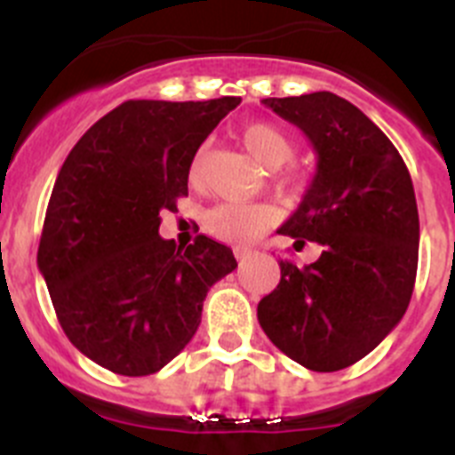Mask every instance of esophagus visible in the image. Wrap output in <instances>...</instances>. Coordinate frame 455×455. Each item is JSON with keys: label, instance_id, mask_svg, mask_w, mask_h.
<instances>
[{"label": "esophagus", "instance_id": "1", "mask_svg": "<svg viewBox=\"0 0 455 455\" xmlns=\"http://www.w3.org/2000/svg\"><path fill=\"white\" fill-rule=\"evenodd\" d=\"M251 255H252L251 248H235V257L239 259V262H246Z\"/></svg>", "mask_w": 455, "mask_h": 455}]
</instances>
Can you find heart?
Masks as SVG:
<instances>
[{
    "label": "heart",
    "mask_w": 455,
    "mask_h": 455,
    "mask_svg": "<svg viewBox=\"0 0 455 455\" xmlns=\"http://www.w3.org/2000/svg\"><path fill=\"white\" fill-rule=\"evenodd\" d=\"M241 143L246 150L255 156L257 162L267 168H280L291 162L296 143L291 134L284 132L273 123H251L241 130ZM203 172V150L193 156L191 171L188 178L191 182L200 178ZM275 220L273 209L267 204H252V203H236V200H225V203L214 204L207 209L203 216L204 230L220 241H230V243H246L262 235L268 225Z\"/></svg>",
    "instance_id": "obj_1"
}]
</instances>
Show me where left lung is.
Instances as JSON below:
<instances>
[{
    "label": "left lung",
    "instance_id": "1",
    "mask_svg": "<svg viewBox=\"0 0 455 455\" xmlns=\"http://www.w3.org/2000/svg\"><path fill=\"white\" fill-rule=\"evenodd\" d=\"M316 152L299 209L280 225L323 246L315 264L280 259V284L257 305L268 339L312 371L363 360L408 309L419 257L412 180L392 140L335 92L262 100Z\"/></svg>",
    "mask_w": 455,
    "mask_h": 455
}]
</instances>
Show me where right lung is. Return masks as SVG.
I'll use <instances>...</instances> for the list:
<instances>
[{"instance_id": "right-lung-1", "label": "right lung", "mask_w": 455, "mask_h": 455, "mask_svg": "<svg viewBox=\"0 0 455 455\" xmlns=\"http://www.w3.org/2000/svg\"><path fill=\"white\" fill-rule=\"evenodd\" d=\"M241 98L130 100L77 140L56 178L38 268L75 348L120 376H150L196 335L209 287L236 268L200 235L182 252L159 212L188 193L193 156Z\"/></svg>"}]
</instances>
